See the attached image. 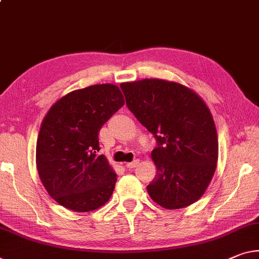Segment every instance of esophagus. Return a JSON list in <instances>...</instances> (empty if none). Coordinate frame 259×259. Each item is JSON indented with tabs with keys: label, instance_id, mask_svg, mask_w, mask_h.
I'll list each match as a JSON object with an SVG mask.
<instances>
[{
	"label": "esophagus",
	"instance_id": "1",
	"mask_svg": "<svg viewBox=\"0 0 259 259\" xmlns=\"http://www.w3.org/2000/svg\"><path fill=\"white\" fill-rule=\"evenodd\" d=\"M139 163V160H134V161H131V162H128L125 165V167L126 168H129V169H133V168H135L136 167L137 165Z\"/></svg>",
	"mask_w": 259,
	"mask_h": 259
}]
</instances>
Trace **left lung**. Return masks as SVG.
I'll return each instance as SVG.
<instances>
[{
    "label": "left lung",
    "mask_w": 259,
    "mask_h": 259,
    "mask_svg": "<svg viewBox=\"0 0 259 259\" xmlns=\"http://www.w3.org/2000/svg\"><path fill=\"white\" fill-rule=\"evenodd\" d=\"M126 106L153 134L151 157L157 174L149 186L152 200L167 210L197 202L214 175L218 135L210 109L187 86L163 79L122 83Z\"/></svg>",
    "instance_id": "obj_1"
}]
</instances>
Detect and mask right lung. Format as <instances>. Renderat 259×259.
I'll use <instances>...</instances> for the list:
<instances>
[{
  "label": "right lung",
  "mask_w": 259,
  "mask_h": 259,
  "mask_svg": "<svg viewBox=\"0 0 259 259\" xmlns=\"http://www.w3.org/2000/svg\"><path fill=\"white\" fill-rule=\"evenodd\" d=\"M124 105L113 84L76 90L44 117L36 141L39 178L49 196L75 212L97 210L112 196L116 174L99 152V131Z\"/></svg>",
  "instance_id": "obj_1"
}]
</instances>
